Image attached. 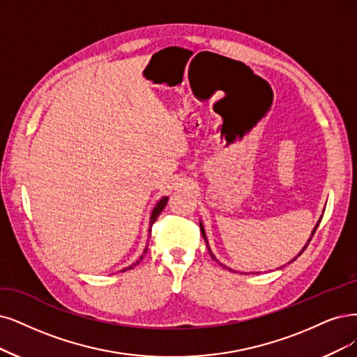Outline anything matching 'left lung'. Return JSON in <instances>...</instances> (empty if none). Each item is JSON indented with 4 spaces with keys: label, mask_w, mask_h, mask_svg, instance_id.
I'll use <instances>...</instances> for the list:
<instances>
[{
    "label": "left lung",
    "mask_w": 357,
    "mask_h": 357,
    "mask_svg": "<svg viewBox=\"0 0 357 357\" xmlns=\"http://www.w3.org/2000/svg\"><path fill=\"white\" fill-rule=\"evenodd\" d=\"M321 219H322V218H321ZM321 219H319V220H318V223H316V225H314V228H313V231H312V234H310V236H309V240H307L306 245L301 248V252H300V253H298V255H297V256H296V257H294L293 260H296V259H297V257H298V256H300V255H301L303 252H305V250H306V247L309 245V243H310V240H312V236H313V234H314L316 228H318V227H319V222H321ZM200 229H202V234H203V238H204V241H206V244H207V248H208V253H210V256H212V257H213V259H215V260H216V261L219 263V265H220V266H223V268H227L228 271H232L231 268H228V266H225V265H222V263H220V261H219V260H218V259H216V257L213 256V253H212V250H210V247H208V243H207V236H206V231H204V227H203V222H200ZM293 260H291V261H293ZM234 272H235V271H234ZM241 273H243V272H241Z\"/></svg>",
    "instance_id": "left-lung-1"
}]
</instances>
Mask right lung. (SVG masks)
I'll list each match as a JSON object with an SVG mask.
<instances>
[{"label":"right lung","instance_id":"add662e5","mask_svg":"<svg viewBox=\"0 0 357 357\" xmlns=\"http://www.w3.org/2000/svg\"><path fill=\"white\" fill-rule=\"evenodd\" d=\"M167 200H169V197L167 195H165V197H162L160 200H158L157 203H155V206H154V208H153V212H151V216H150V234H151V227H153V223L157 220V218H158V215H160L162 212H163V208H165V206L167 204ZM147 250H149V245L144 248V252H142V255L139 256V259L135 261V263H132L130 266H128V268H125V269H122V272H125V271H129V269H132L134 266H137L138 263L144 259V256H145V253H147Z\"/></svg>","mask_w":357,"mask_h":357}]
</instances>
